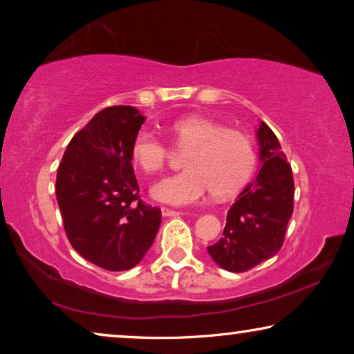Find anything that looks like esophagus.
Listing matches in <instances>:
<instances>
[{
  "label": "esophagus",
  "mask_w": 354,
  "mask_h": 354,
  "mask_svg": "<svg viewBox=\"0 0 354 354\" xmlns=\"http://www.w3.org/2000/svg\"><path fill=\"white\" fill-rule=\"evenodd\" d=\"M161 214L164 217H176V216H180L182 212H178L176 209H169V207H161Z\"/></svg>",
  "instance_id": "obj_1"
}]
</instances>
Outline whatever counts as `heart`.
Masks as SVG:
<instances>
[{"label":"heart","instance_id":"b5f03b06","mask_svg":"<svg viewBox=\"0 0 354 354\" xmlns=\"http://www.w3.org/2000/svg\"><path fill=\"white\" fill-rule=\"evenodd\" d=\"M185 171L167 177L153 187L158 201L176 206L195 205L209 195L227 198L246 185L256 167V149L243 132L225 129L214 120L192 115L171 127ZM132 158L148 174L161 172L169 159V148L156 135L142 130L132 143Z\"/></svg>","mask_w":354,"mask_h":354}]
</instances>
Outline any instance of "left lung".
Here are the masks:
<instances>
[{
  "label": "left lung",
  "mask_w": 354,
  "mask_h": 354,
  "mask_svg": "<svg viewBox=\"0 0 354 354\" xmlns=\"http://www.w3.org/2000/svg\"><path fill=\"white\" fill-rule=\"evenodd\" d=\"M261 169L227 212L222 239L207 253L222 269L246 272L282 248L293 212V174L275 133L264 122L258 132Z\"/></svg>",
  "instance_id": "left-lung-1"
}]
</instances>
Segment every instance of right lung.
<instances>
[{
	"mask_svg": "<svg viewBox=\"0 0 354 354\" xmlns=\"http://www.w3.org/2000/svg\"><path fill=\"white\" fill-rule=\"evenodd\" d=\"M145 115L133 106L100 111L67 145L56 200L72 248L106 270L137 266L153 245L161 209L140 200L132 143Z\"/></svg>",
	"mask_w": 354,
	"mask_h": 354,
	"instance_id": "right-lung-1",
	"label": "right lung"
}]
</instances>
